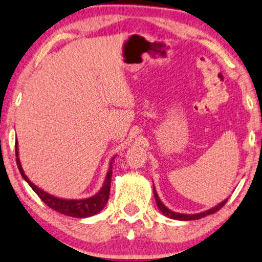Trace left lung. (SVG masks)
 Segmentation results:
<instances>
[{"label":"left lung","mask_w":262,"mask_h":262,"mask_svg":"<svg viewBox=\"0 0 262 262\" xmlns=\"http://www.w3.org/2000/svg\"><path fill=\"white\" fill-rule=\"evenodd\" d=\"M154 190V198H155V201H156V205H158L159 209L161 210V213L164 214L165 216H167L169 219H174V220H182V222H188V220H198V219H201V218H205V216L209 215V214H213L215 213L216 210H219L222 207L225 205L227 199L224 200L223 202H220L219 205H216L215 207H213V208L210 209H207L205 212H201V213H195V214H184V213H177V212H173V210L168 209L167 207H166L164 203L161 202L160 198H159L158 192H156L155 188H152Z\"/></svg>","instance_id":"1"}]
</instances>
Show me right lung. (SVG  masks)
<instances>
[{"label":"right lung","mask_w":262,"mask_h":262,"mask_svg":"<svg viewBox=\"0 0 262 262\" xmlns=\"http://www.w3.org/2000/svg\"><path fill=\"white\" fill-rule=\"evenodd\" d=\"M15 155H16V165L20 171V174L25 182L29 183V185L31 186L33 191H35L38 198L46 203L47 206L50 208L56 210L64 215L73 216V218H88V216H93L95 214L100 213L102 209L104 208L106 203L110 199V191H111V179H112V172H113V160L114 158H112L110 162V168L106 174V179H104L103 185L100 191L95 193L94 196L88 199H79V200H69V199H60L56 196H53L44 190L39 189L38 186L33 184V183L27 178V176L24 172L19 160V151H18V141L15 142Z\"/></svg>","instance_id":"obj_1"}]
</instances>
